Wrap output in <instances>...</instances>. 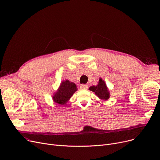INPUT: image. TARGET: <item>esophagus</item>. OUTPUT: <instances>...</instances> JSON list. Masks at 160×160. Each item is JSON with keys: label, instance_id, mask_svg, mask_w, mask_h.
<instances>
[{"label": "esophagus", "instance_id": "obj_1", "mask_svg": "<svg viewBox=\"0 0 160 160\" xmlns=\"http://www.w3.org/2000/svg\"><path fill=\"white\" fill-rule=\"evenodd\" d=\"M80 88L81 90H86V89H88V86L86 85V84H82V85L80 86Z\"/></svg>", "mask_w": 160, "mask_h": 160}]
</instances>
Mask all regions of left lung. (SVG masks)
<instances>
[{
	"mask_svg": "<svg viewBox=\"0 0 160 160\" xmlns=\"http://www.w3.org/2000/svg\"><path fill=\"white\" fill-rule=\"evenodd\" d=\"M89 89L90 91H92L95 93V94L99 97L102 100H107L110 97V93L108 92V88L105 84V82L102 78L99 79L97 86H91L89 87Z\"/></svg>",
	"mask_w": 160,
	"mask_h": 160,
	"instance_id": "1",
	"label": "left lung"
}]
</instances>
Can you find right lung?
Returning <instances> with one entry per match:
<instances>
[{
  "instance_id": "obj_1",
  "label": "right lung",
  "mask_w": 160,
  "mask_h": 160,
  "mask_svg": "<svg viewBox=\"0 0 160 160\" xmlns=\"http://www.w3.org/2000/svg\"><path fill=\"white\" fill-rule=\"evenodd\" d=\"M77 91L76 84L68 80H64L61 83L58 91L53 96V100L59 105H63L71 99L75 92Z\"/></svg>"
}]
</instances>
